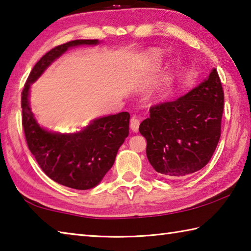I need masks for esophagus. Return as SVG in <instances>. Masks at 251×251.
Here are the masks:
<instances>
[{"label": "esophagus", "mask_w": 251, "mask_h": 251, "mask_svg": "<svg viewBox=\"0 0 251 251\" xmlns=\"http://www.w3.org/2000/svg\"><path fill=\"white\" fill-rule=\"evenodd\" d=\"M139 120L136 116H133L130 120V128L131 130L134 131V133H137L138 128H139Z\"/></svg>", "instance_id": "34e87169"}]
</instances>
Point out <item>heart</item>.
<instances>
[{"instance_id": "1", "label": "heart", "mask_w": 251, "mask_h": 251, "mask_svg": "<svg viewBox=\"0 0 251 251\" xmlns=\"http://www.w3.org/2000/svg\"><path fill=\"white\" fill-rule=\"evenodd\" d=\"M163 60V54L159 50H152L148 54V62L150 66L158 67Z\"/></svg>"}]
</instances>
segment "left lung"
<instances>
[{
    "mask_svg": "<svg viewBox=\"0 0 251 251\" xmlns=\"http://www.w3.org/2000/svg\"><path fill=\"white\" fill-rule=\"evenodd\" d=\"M223 108L224 91L215 68L183 97L150 107L139 131L153 169L176 179L206 166L221 137Z\"/></svg>",
    "mask_w": 251,
    "mask_h": 251,
    "instance_id": "1",
    "label": "left lung"
}]
</instances>
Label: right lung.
Returning <instances> with one entry per match:
<instances>
[{"mask_svg":"<svg viewBox=\"0 0 251 251\" xmlns=\"http://www.w3.org/2000/svg\"><path fill=\"white\" fill-rule=\"evenodd\" d=\"M99 44L98 39H78L54 47L34 66L22 92L23 127L30 152L50 179L75 190L94 188L111 169L129 133V113L95 118L75 133H57L38 124L30 108L29 90L68 49Z\"/></svg>","mask_w":251,"mask_h":251,"instance_id":"right-lung-1","label":"right lung"}]
</instances>
